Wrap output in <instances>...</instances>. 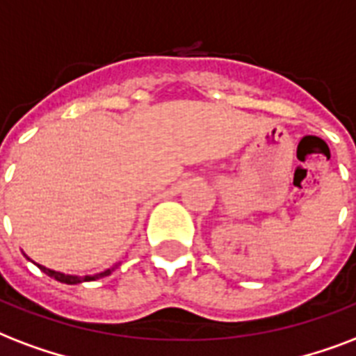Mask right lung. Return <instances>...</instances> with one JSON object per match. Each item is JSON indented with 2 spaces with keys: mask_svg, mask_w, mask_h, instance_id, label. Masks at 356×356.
<instances>
[{
  "mask_svg": "<svg viewBox=\"0 0 356 356\" xmlns=\"http://www.w3.org/2000/svg\"><path fill=\"white\" fill-rule=\"evenodd\" d=\"M24 256H26L27 260H29V256H27V254H24ZM37 266L40 267V271L46 273L48 277L55 278V280H59V282H63V284H70V286H72V284L90 282V280H100V278H104V277H109V275H111V273L115 271L118 266H120V261H118L117 266H113V267H109V269H106V271L95 273V275H87V277H78V275H65V273L54 271V269H48V267L40 266V264H37Z\"/></svg>",
  "mask_w": 356,
  "mask_h": 356,
  "instance_id": "obj_1",
  "label": "right lung"
}]
</instances>
